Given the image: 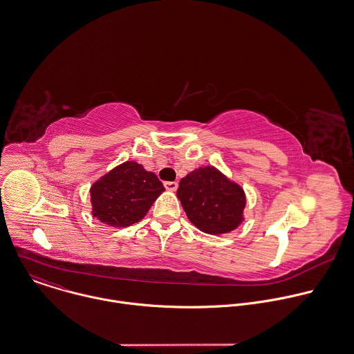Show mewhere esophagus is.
Instances as JSON below:
<instances>
[{"instance_id":"1","label":"esophagus","mask_w":354,"mask_h":354,"mask_svg":"<svg viewBox=\"0 0 354 354\" xmlns=\"http://www.w3.org/2000/svg\"><path fill=\"white\" fill-rule=\"evenodd\" d=\"M164 186L169 192H175L178 189V182H164Z\"/></svg>"}]
</instances>
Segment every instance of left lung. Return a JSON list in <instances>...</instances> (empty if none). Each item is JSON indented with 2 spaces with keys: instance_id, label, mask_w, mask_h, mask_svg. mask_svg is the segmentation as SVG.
Returning a JSON list of instances; mask_svg holds the SVG:
<instances>
[{
  "instance_id": "1",
  "label": "left lung",
  "mask_w": 354,
  "mask_h": 354,
  "mask_svg": "<svg viewBox=\"0 0 354 354\" xmlns=\"http://www.w3.org/2000/svg\"><path fill=\"white\" fill-rule=\"evenodd\" d=\"M176 196L189 221L207 234L229 233L244 221V190L215 167H201L182 178Z\"/></svg>"
}]
</instances>
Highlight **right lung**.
Segmentation results:
<instances>
[{"instance_id":"obj_1","label":"right lung","mask_w":354,"mask_h":354,"mask_svg":"<svg viewBox=\"0 0 354 354\" xmlns=\"http://www.w3.org/2000/svg\"><path fill=\"white\" fill-rule=\"evenodd\" d=\"M164 190L154 172L125 161L92 185V215L109 226H131L145 218Z\"/></svg>"}]
</instances>
